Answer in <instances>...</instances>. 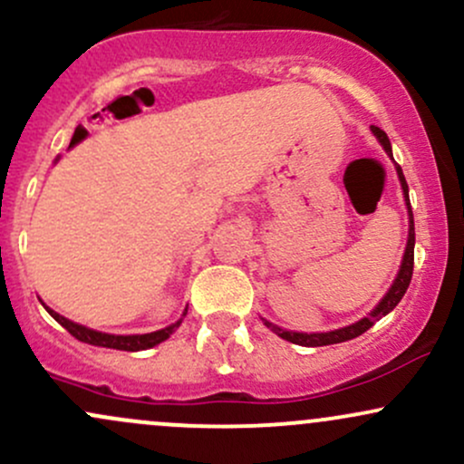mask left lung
Returning <instances> with one entry per match:
<instances>
[{
  "mask_svg": "<svg viewBox=\"0 0 464 464\" xmlns=\"http://www.w3.org/2000/svg\"><path fill=\"white\" fill-rule=\"evenodd\" d=\"M371 130L375 132V137L380 140L382 146H384V150L391 154L392 157V148H391V140H388V135L382 129H377V126H371ZM397 174H399V180H401V189L403 194H406V205H408V214H410V231H408V246H406V253H403V262H401V268H399V275L395 279V284H392L391 290H388V295L382 299L380 305L372 310L369 316L362 318L355 324H349V327H343V329H335V332H327V334H296V332H285V329L276 327V324L266 323V327H270L276 335H281V338L287 340V343H295V344H301V347H324V344H335V343H344V340H351V338H358L364 332H369V329L380 321L382 316H386L388 312H392L397 307V303L401 301V296L406 295L408 285H410V279H412V268H414V216H412V209H410V198H408V183L406 179H403V172L401 168L397 165Z\"/></svg>",
  "mask_w": 464,
  "mask_h": 464,
  "instance_id": "left-lung-1",
  "label": "left lung"
}]
</instances>
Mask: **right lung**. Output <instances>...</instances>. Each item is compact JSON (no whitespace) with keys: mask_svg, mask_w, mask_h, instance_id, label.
Segmentation results:
<instances>
[{"mask_svg":"<svg viewBox=\"0 0 464 464\" xmlns=\"http://www.w3.org/2000/svg\"><path fill=\"white\" fill-rule=\"evenodd\" d=\"M45 310L50 312V316L54 318V321L61 323L63 327H65L67 332L73 335V338L80 340V343L95 344V347H106V349H120V351H141V349H150V347H154V344H159V343H163V340H168L169 334H172L174 329H177L179 324L183 323V318H180V321H177L174 324H169V327L161 329V332H152V334H141V335H113V334L93 332V329L82 327V324L67 321L65 316H61V314H56L54 310H50V307H45Z\"/></svg>","mask_w":464,"mask_h":464,"instance_id":"add662e5","label":"right lung"}]
</instances>
